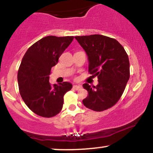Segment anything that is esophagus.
Masks as SVG:
<instances>
[{
	"label": "esophagus",
	"mask_w": 153,
	"mask_h": 153,
	"mask_svg": "<svg viewBox=\"0 0 153 153\" xmlns=\"http://www.w3.org/2000/svg\"><path fill=\"white\" fill-rule=\"evenodd\" d=\"M73 88H74L75 90H79V89L81 88V85H73Z\"/></svg>",
	"instance_id": "34e87169"
}]
</instances>
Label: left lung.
<instances>
[{
  "instance_id": "left-lung-1",
  "label": "left lung",
  "mask_w": 153,
  "mask_h": 153,
  "mask_svg": "<svg viewBox=\"0 0 153 153\" xmlns=\"http://www.w3.org/2000/svg\"><path fill=\"white\" fill-rule=\"evenodd\" d=\"M75 39L87 54L88 71L99 79L96 86L82 85L88 93L82 103L96 111L108 109L120 99L129 79L127 52L117 40L103 35L78 36Z\"/></svg>"
}]
</instances>
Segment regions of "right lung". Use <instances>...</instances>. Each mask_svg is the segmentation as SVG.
<instances>
[{
    "mask_svg": "<svg viewBox=\"0 0 153 153\" xmlns=\"http://www.w3.org/2000/svg\"><path fill=\"white\" fill-rule=\"evenodd\" d=\"M74 36H47L35 42L23 57L18 71L19 92L24 103L34 113L54 117L63 106V96L73 85L69 82H49L51 68L71 45Z\"/></svg>",
    "mask_w": 153,
    "mask_h": 153,
    "instance_id": "1",
    "label": "right lung"
}]
</instances>
